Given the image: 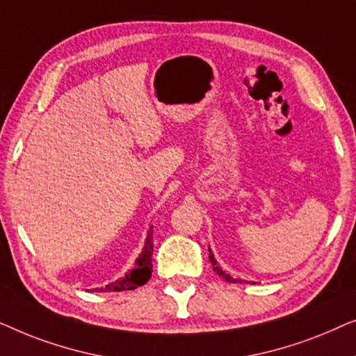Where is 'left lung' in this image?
I'll return each mask as SVG.
<instances>
[{
  "label": "left lung",
  "instance_id": "8db88e82",
  "mask_svg": "<svg viewBox=\"0 0 356 356\" xmlns=\"http://www.w3.org/2000/svg\"><path fill=\"white\" fill-rule=\"evenodd\" d=\"M209 261H211L212 269H213V272H216L218 277H222V279H225L227 282H232V284H243L241 279H235V277H232L230 274H227V272L223 270L220 266H218V262H217L216 257H213V252H212L211 248H209ZM251 284H252V282H251Z\"/></svg>",
  "mask_w": 356,
  "mask_h": 356
}]
</instances>
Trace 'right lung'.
Segmentation results:
<instances>
[{"label":"right lung","mask_w":356,"mask_h":356,"mask_svg":"<svg viewBox=\"0 0 356 356\" xmlns=\"http://www.w3.org/2000/svg\"><path fill=\"white\" fill-rule=\"evenodd\" d=\"M152 252H154V241H152V227L149 228L147 236H145L144 248L140 251L136 266L129 272H126L123 277L118 280L111 282V284L94 289L95 291H123V290H134L138 286L147 284V280L152 275Z\"/></svg>","instance_id":"right-lung-1"}]
</instances>
